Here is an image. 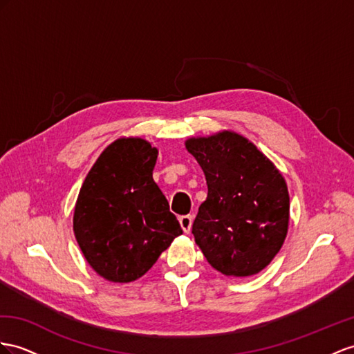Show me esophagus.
Wrapping results in <instances>:
<instances>
[{
	"label": "esophagus",
	"mask_w": 354,
	"mask_h": 354,
	"mask_svg": "<svg viewBox=\"0 0 354 354\" xmlns=\"http://www.w3.org/2000/svg\"><path fill=\"white\" fill-rule=\"evenodd\" d=\"M179 224L185 233H189V230H192V225H193V216L192 215L179 216Z\"/></svg>",
	"instance_id": "1"
}]
</instances>
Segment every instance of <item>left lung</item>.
Segmentation results:
<instances>
[{
	"instance_id": "obj_1",
	"label": "left lung",
	"mask_w": 354,
	"mask_h": 354,
	"mask_svg": "<svg viewBox=\"0 0 354 354\" xmlns=\"http://www.w3.org/2000/svg\"><path fill=\"white\" fill-rule=\"evenodd\" d=\"M185 147L207 184V197L193 223L196 243L224 275L259 274L287 234L290 198L284 178L236 133L193 138Z\"/></svg>"
}]
</instances>
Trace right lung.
Returning <instances> with one entry per match:
<instances>
[{
    "mask_svg": "<svg viewBox=\"0 0 354 354\" xmlns=\"http://www.w3.org/2000/svg\"><path fill=\"white\" fill-rule=\"evenodd\" d=\"M157 153L143 139H118L102 152L79 192L77 243L97 274L113 283L147 274L183 233L152 179Z\"/></svg>",
    "mask_w": 354,
    "mask_h": 354,
    "instance_id": "1",
    "label": "right lung"
}]
</instances>
